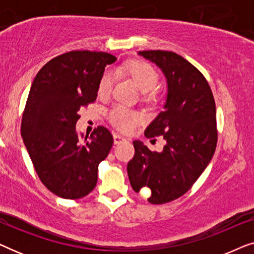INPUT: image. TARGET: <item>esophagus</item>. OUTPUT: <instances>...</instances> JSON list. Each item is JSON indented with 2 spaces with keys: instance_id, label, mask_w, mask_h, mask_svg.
<instances>
[{
  "instance_id": "obj_1",
  "label": "esophagus",
  "mask_w": 254,
  "mask_h": 254,
  "mask_svg": "<svg viewBox=\"0 0 254 254\" xmlns=\"http://www.w3.org/2000/svg\"><path fill=\"white\" fill-rule=\"evenodd\" d=\"M113 140H114V144H119V143H121V142H124L125 140H126V138H125L124 136H121V135H119V134H114Z\"/></svg>"
}]
</instances>
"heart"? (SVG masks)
<instances>
[{"instance_id": "obj_1", "label": "heart", "mask_w": 254, "mask_h": 254, "mask_svg": "<svg viewBox=\"0 0 254 254\" xmlns=\"http://www.w3.org/2000/svg\"><path fill=\"white\" fill-rule=\"evenodd\" d=\"M125 70L130 76L137 88L143 92H149L156 88L158 83V74L149 64L142 61L129 62ZM113 84V76L110 71H105L99 81L98 92L99 95L106 96L111 92ZM110 119L114 126L121 130L130 131L140 123V117L136 113L130 112L123 106H117L111 111Z\"/></svg>"}]
</instances>
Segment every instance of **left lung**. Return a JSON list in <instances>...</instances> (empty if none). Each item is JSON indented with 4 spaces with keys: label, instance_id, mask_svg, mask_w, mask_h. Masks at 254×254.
<instances>
[{
    "label": "left lung",
    "instance_id": "left-lung-1",
    "mask_svg": "<svg viewBox=\"0 0 254 254\" xmlns=\"http://www.w3.org/2000/svg\"><path fill=\"white\" fill-rule=\"evenodd\" d=\"M166 78L168 95L161 113L147 127V137L163 136L161 152L134 141L135 155L127 165L135 192L145 190L148 201L162 204L189 190L213 158L217 143L216 107L203 75L186 59L168 51H142Z\"/></svg>",
    "mask_w": 254,
    "mask_h": 254
}]
</instances>
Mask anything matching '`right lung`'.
Wrapping results in <instances>:
<instances>
[{
    "label": "right lung",
    "mask_w": 254,
    "mask_h": 254,
    "mask_svg": "<svg viewBox=\"0 0 254 254\" xmlns=\"http://www.w3.org/2000/svg\"><path fill=\"white\" fill-rule=\"evenodd\" d=\"M117 59L104 52L72 51L52 59L31 85L22 119V137L41 183L64 199H81L97 184L99 163L113 137L99 126L80 140L76 130L82 106L97 98L106 64Z\"/></svg>",
    "instance_id": "obj_1"
}]
</instances>
